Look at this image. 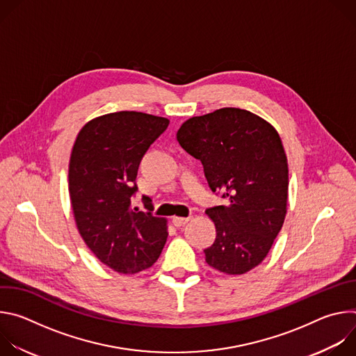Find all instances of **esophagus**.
I'll list each match as a JSON object with an SVG mask.
<instances>
[{"label":"esophagus","mask_w":356,"mask_h":356,"mask_svg":"<svg viewBox=\"0 0 356 356\" xmlns=\"http://www.w3.org/2000/svg\"><path fill=\"white\" fill-rule=\"evenodd\" d=\"M190 221V217H173V224L176 227H183Z\"/></svg>","instance_id":"esophagus-1"}]
</instances>
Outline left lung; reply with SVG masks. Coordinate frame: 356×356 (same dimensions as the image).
I'll list each match as a JSON object with an SVG mask.
<instances>
[{
    "label": "left lung",
    "instance_id": "left-lung-1",
    "mask_svg": "<svg viewBox=\"0 0 356 356\" xmlns=\"http://www.w3.org/2000/svg\"><path fill=\"white\" fill-rule=\"evenodd\" d=\"M177 140L202 163L210 188L228 200L206 211L217 228L206 262L246 273L266 258L286 217L289 169L279 134L246 110L220 108L187 120Z\"/></svg>",
    "mask_w": 356,
    "mask_h": 356
}]
</instances>
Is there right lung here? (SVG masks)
<instances>
[{"label": "right lung", "mask_w": 356, "mask_h": 356, "mask_svg": "<svg viewBox=\"0 0 356 356\" xmlns=\"http://www.w3.org/2000/svg\"><path fill=\"white\" fill-rule=\"evenodd\" d=\"M169 120L120 111L86 124L77 135L69 166V193L81 238L94 255L118 273H136L154 265L166 243V220L132 207L136 175L149 146Z\"/></svg>", "instance_id": "add662e5"}]
</instances>
